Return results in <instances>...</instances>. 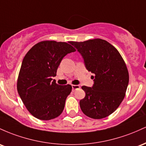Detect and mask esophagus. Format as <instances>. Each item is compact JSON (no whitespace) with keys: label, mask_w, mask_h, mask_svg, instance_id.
Returning a JSON list of instances; mask_svg holds the SVG:
<instances>
[{"label":"esophagus","mask_w":146,"mask_h":146,"mask_svg":"<svg viewBox=\"0 0 146 146\" xmlns=\"http://www.w3.org/2000/svg\"><path fill=\"white\" fill-rule=\"evenodd\" d=\"M72 90L73 91L76 90H77V89H79V88H81V86H80L79 85H72Z\"/></svg>","instance_id":"esophagus-1"}]
</instances>
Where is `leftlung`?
<instances>
[{"label": "left lung", "instance_id": "obj_1", "mask_svg": "<svg viewBox=\"0 0 146 146\" xmlns=\"http://www.w3.org/2000/svg\"><path fill=\"white\" fill-rule=\"evenodd\" d=\"M70 43L82 55L87 70L94 74L92 88L81 87L86 92L79 102L82 112L94 119L108 117L125 96L129 73L125 61L117 49L103 39Z\"/></svg>", "mask_w": 146, "mask_h": 146}]
</instances>
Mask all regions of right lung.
I'll return each instance as SVG.
<instances>
[{"mask_svg":"<svg viewBox=\"0 0 146 146\" xmlns=\"http://www.w3.org/2000/svg\"><path fill=\"white\" fill-rule=\"evenodd\" d=\"M65 42L43 40L25 56L17 81V90L26 108L40 120H51L63 112L71 85L59 86L52 81L65 55L75 52Z\"/></svg>","mask_w":146,"mask_h":146,"instance_id":"1","label":"right lung"}]
</instances>
